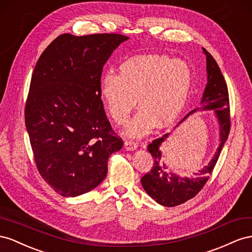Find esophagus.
I'll return each instance as SVG.
<instances>
[{"mask_svg": "<svg viewBox=\"0 0 252 252\" xmlns=\"http://www.w3.org/2000/svg\"><path fill=\"white\" fill-rule=\"evenodd\" d=\"M136 148H137V143H136V142L133 141V140H126V141L125 142V149H126V150L133 151V150H135Z\"/></svg>", "mask_w": 252, "mask_h": 252, "instance_id": "esophagus-1", "label": "esophagus"}]
</instances>
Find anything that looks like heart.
I'll list each match as a JSON object with an SVG mask.
<instances>
[{"mask_svg":"<svg viewBox=\"0 0 252 252\" xmlns=\"http://www.w3.org/2000/svg\"><path fill=\"white\" fill-rule=\"evenodd\" d=\"M188 64L164 56H136L124 61L118 75L107 71L99 92L112 119L125 125L136 107L140 111L126 128L130 136H143L156 126H171L181 114L191 88Z\"/></svg>","mask_w":252,"mask_h":252,"instance_id":"b5f03b06","label":"heart"}]
</instances>
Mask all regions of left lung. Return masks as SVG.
Wrapping results in <instances>:
<instances>
[{"instance_id":"obj_1","label":"left lung","mask_w":252,"mask_h":252,"mask_svg":"<svg viewBox=\"0 0 252 252\" xmlns=\"http://www.w3.org/2000/svg\"><path fill=\"white\" fill-rule=\"evenodd\" d=\"M203 49L207 60L208 83L203 95L202 106L196 107L189 114L198 110H215V115L220 122V148L208 166L198 171L197 173H194L191 177L183 178L171 173L164 164L162 166L159 146L169 134L162 135L160 138H157L148 145V151L153 157V167L141 177V185L151 197L158 204L166 207L182 205L187 200L196 196L198 192L204 188L218 162L221 148L228 138L230 126H231L229 94L225 78L220 73V69L213 57L205 48Z\"/></svg>"}]
</instances>
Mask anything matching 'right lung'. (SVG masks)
Wrapping results in <instances>:
<instances>
[{
  "instance_id": "right-lung-1",
  "label": "right lung",
  "mask_w": 252,
  "mask_h": 252,
  "mask_svg": "<svg viewBox=\"0 0 252 252\" xmlns=\"http://www.w3.org/2000/svg\"><path fill=\"white\" fill-rule=\"evenodd\" d=\"M120 33H63L42 53L25 103V126L40 175L55 192L74 197L107 173L109 157L124 141L113 130L99 88Z\"/></svg>"
}]
</instances>
